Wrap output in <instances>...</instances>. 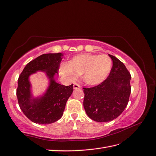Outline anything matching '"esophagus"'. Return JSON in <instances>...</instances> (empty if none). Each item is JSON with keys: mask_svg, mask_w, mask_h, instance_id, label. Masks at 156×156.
Here are the masks:
<instances>
[{"mask_svg": "<svg viewBox=\"0 0 156 156\" xmlns=\"http://www.w3.org/2000/svg\"><path fill=\"white\" fill-rule=\"evenodd\" d=\"M73 87H74V89H80L81 88V86L78 84H74Z\"/></svg>", "mask_w": 156, "mask_h": 156, "instance_id": "esophagus-1", "label": "esophagus"}]
</instances>
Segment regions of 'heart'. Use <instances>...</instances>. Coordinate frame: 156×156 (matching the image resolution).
Listing matches in <instances>:
<instances>
[{
    "label": "heart",
    "mask_w": 156,
    "mask_h": 156,
    "mask_svg": "<svg viewBox=\"0 0 156 156\" xmlns=\"http://www.w3.org/2000/svg\"><path fill=\"white\" fill-rule=\"evenodd\" d=\"M112 67V61L106 54H82L74 56L69 62L62 64L58 71L68 81H74L82 74L87 84L98 85L108 78Z\"/></svg>",
    "instance_id": "obj_1"
}]
</instances>
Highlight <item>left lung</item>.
<instances>
[{
    "label": "left lung",
    "instance_id": "8db88e82",
    "mask_svg": "<svg viewBox=\"0 0 156 156\" xmlns=\"http://www.w3.org/2000/svg\"><path fill=\"white\" fill-rule=\"evenodd\" d=\"M112 60L110 73L105 80L92 88H83V104L86 114L98 122H107L118 118L125 110L131 93V75L116 57Z\"/></svg>",
    "mask_w": 156,
    "mask_h": 156
}]
</instances>
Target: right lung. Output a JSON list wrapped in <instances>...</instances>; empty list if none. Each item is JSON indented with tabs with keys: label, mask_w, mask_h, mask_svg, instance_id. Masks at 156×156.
I'll return each instance as SVG.
<instances>
[{
	"label": "right lung",
	"mask_w": 156,
	"mask_h": 156,
	"mask_svg": "<svg viewBox=\"0 0 156 156\" xmlns=\"http://www.w3.org/2000/svg\"><path fill=\"white\" fill-rule=\"evenodd\" d=\"M64 56L62 53L44 54L30 61L24 67L18 79L16 96L21 110L36 124H49L62 116L67 100L73 92V84L61 85L55 82ZM37 71H44L50 79L45 94L40 99H32L28 78Z\"/></svg>",
	"instance_id": "obj_1"
}]
</instances>
